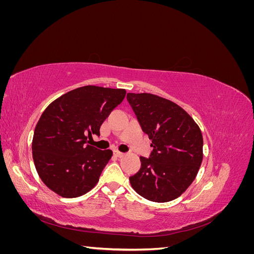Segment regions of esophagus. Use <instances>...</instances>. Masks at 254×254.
Instances as JSON below:
<instances>
[{
	"mask_svg": "<svg viewBox=\"0 0 254 254\" xmlns=\"http://www.w3.org/2000/svg\"><path fill=\"white\" fill-rule=\"evenodd\" d=\"M124 155H125V153H123V152H121V151H119V150H115V151H114V156H117V157H119V158H122Z\"/></svg>",
	"mask_w": 254,
	"mask_h": 254,
	"instance_id": "obj_1",
	"label": "esophagus"
}]
</instances>
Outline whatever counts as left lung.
<instances>
[{"label": "left lung", "mask_w": 254, "mask_h": 254, "mask_svg": "<svg viewBox=\"0 0 254 254\" xmlns=\"http://www.w3.org/2000/svg\"><path fill=\"white\" fill-rule=\"evenodd\" d=\"M127 101L153 147L150 158L140 157L141 168L130 177V184L150 201H172L187 190L198 174L203 158L201 130L170 99L128 93Z\"/></svg>", "instance_id": "8db88e82"}]
</instances>
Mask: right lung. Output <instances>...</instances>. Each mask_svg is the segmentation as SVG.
<instances>
[{"mask_svg":"<svg viewBox=\"0 0 254 254\" xmlns=\"http://www.w3.org/2000/svg\"><path fill=\"white\" fill-rule=\"evenodd\" d=\"M126 95L124 89L84 86L61 95L38 121L33 159L38 175L61 197L88 193L99 180L112 150H99L87 144Z\"/></svg>","mask_w":254,"mask_h":254,"instance_id":"add662e5","label":"right lung"}]
</instances>
